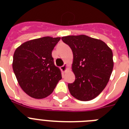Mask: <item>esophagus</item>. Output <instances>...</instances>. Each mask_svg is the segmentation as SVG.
<instances>
[{
  "label": "esophagus",
  "mask_w": 129,
  "mask_h": 129,
  "mask_svg": "<svg viewBox=\"0 0 129 129\" xmlns=\"http://www.w3.org/2000/svg\"><path fill=\"white\" fill-rule=\"evenodd\" d=\"M67 70V64H64L63 66L61 67V70L62 72H65Z\"/></svg>",
  "instance_id": "obj_1"
}]
</instances>
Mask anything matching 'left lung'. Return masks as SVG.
I'll return each mask as SVG.
<instances>
[{
	"instance_id": "1",
	"label": "left lung",
	"mask_w": 129,
	"mask_h": 129,
	"mask_svg": "<svg viewBox=\"0 0 129 129\" xmlns=\"http://www.w3.org/2000/svg\"><path fill=\"white\" fill-rule=\"evenodd\" d=\"M73 52L75 81L68 84L70 94L82 101L94 99L108 84L113 70L111 49L100 39L84 35L61 37Z\"/></svg>"
}]
</instances>
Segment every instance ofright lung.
I'll return each instance as SVG.
<instances>
[{
    "mask_svg": "<svg viewBox=\"0 0 129 129\" xmlns=\"http://www.w3.org/2000/svg\"><path fill=\"white\" fill-rule=\"evenodd\" d=\"M60 37H44L21 45L13 55V69L23 90L32 98L50 95L61 79L51 55Z\"/></svg>",
    "mask_w": 129,
    "mask_h": 129,
    "instance_id": "add662e5",
    "label": "right lung"
}]
</instances>
